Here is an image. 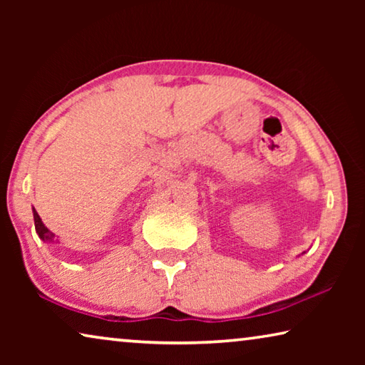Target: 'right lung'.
Returning <instances> with one entry per match:
<instances>
[{"label":"right lung","mask_w":365,"mask_h":365,"mask_svg":"<svg viewBox=\"0 0 365 365\" xmlns=\"http://www.w3.org/2000/svg\"><path fill=\"white\" fill-rule=\"evenodd\" d=\"M34 220H35V230H36V233H38V237L43 240V242L53 243L54 238H56V235L48 230V228L45 227V224H43V222H41L38 212H36L35 209H34Z\"/></svg>","instance_id":"right-lung-1"}]
</instances>
